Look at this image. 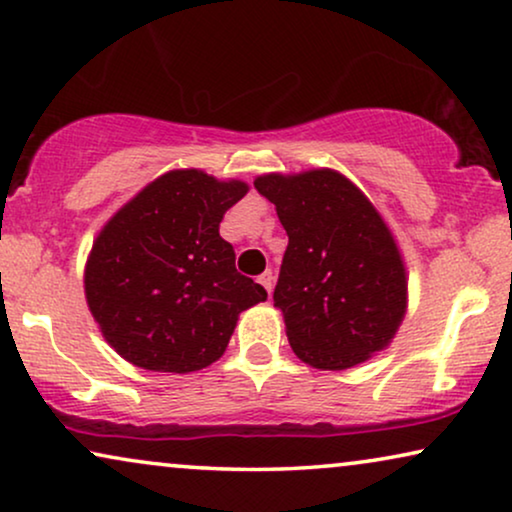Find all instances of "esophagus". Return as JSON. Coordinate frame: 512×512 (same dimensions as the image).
I'll list each match as a JSON object with an SVG mask.
<instances>
[{"mask_svg":"<svg viewBox=\"0 0 512 512\" xmlns=\"http://www.w3.org/2000/svg\"><path fill=\"white\" fill-rule=\"evenodd\" d=\"M258 284H261V286H263V289H265V291H268V293H272V286H275V275H272V272H270V270H265V272H263V275H261V277H258Z\"/></svg>","mask_w":512,"mask_h":512,"instance_id":"34e87169","label":"esophagus"}]
</instances>
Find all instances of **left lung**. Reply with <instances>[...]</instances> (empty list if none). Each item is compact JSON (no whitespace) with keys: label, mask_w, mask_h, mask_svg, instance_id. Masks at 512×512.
Listing matches in <instances>:
<instances>
[{"label":"left lung","mask_w":512,"mask_h":512,"mask_svg":"<svg viewBox=\"0 0 512 512\" xmlns=\"http://www.w3.org/2000/svg\"><path fill=\"white\" fill-rule=\"evenodd\" d=\"M254 186L289 235L272 300L298 359L347 370L387 349L408 310V275L373 202L328 167L261 174Z\"/></svg>","instance_id":"8db88e82"}]
</instances>
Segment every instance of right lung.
Returning <instances> with one entry per match:
<instances>
[{
  "mask_svg": "<svg viewBox=\"0 0 512 512\" xmlns=\"http://www.w3.org/2000/svg\"><path fill=\"white\" fill-rule=\"evenodd\" d=\"M247 191L240 179L170 170L104 223L83 289L104 340L132 366L177 375L212 366L240 312L268 298L219 235Z\"/></svg>",
  "mask_w": 512,
  "mask_h": 512,
  "instance_id": "1",
  "label": "right lung"
}]
</instances>
